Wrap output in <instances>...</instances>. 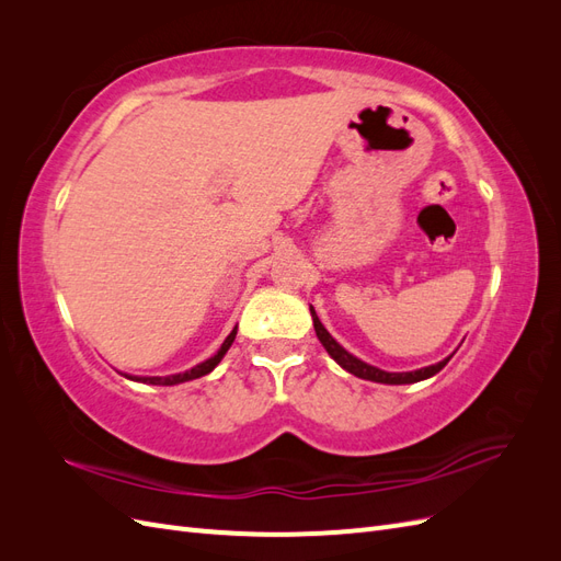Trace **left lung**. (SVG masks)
I'll return each instance as SVG.
<instances>
[{"mask_svg":"<svg viewBox=\"0 0 561 561\" xmlns=\"http://www.w3.org/2000/svg\"><path fill=\"white\" fill-rule=\"evenodd\" d=\"M311 316H313V328H316V334H318V339H320V344L325 346V351L332 355V358H334L339 365H342L346 371H351V375H355L358 379L377 381V383H390V386H393V383H416V381H423V379H428V377L437 375V371L449 363V358H447V360H443V363L421 367V369H414V371H383V369H379V367H375V365H367V363H363L360 358H355V355H351L344 346H339V344L334 342V336H332L325 328H322V322H320V318L316 316L313 307H311Z\"/></svg>","mask_w":561,"mask_h":561,"instance_id":"1","label":"left lung"}]
</instances>
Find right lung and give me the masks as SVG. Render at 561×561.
I'll use <instances>...</instances> for the list:
<instances>
[{"instance_id":"add662e5","label":"right lung","mask_w":561,"mask_h":561,"mask_svg":"<svg viewBox=\"0 0 561 561\" xmlns=\"http://www.w3.org/2000/svg\"><path fill=\"white\" fill-rule=\"evenodd\" d=\"M236 339V328L231 330V334L225 339V344L219 346V351L213 355V358L203 360L201 365L186 369V371H180V375H171V377H130V375H124L126 379H133V381H142V383H151V386H175V383H184V381H192V379H198V377H206L210 375V371L217 367V363L225 358V353L229 351V346L233 344Z\"/></svg>"}]
</instances>
